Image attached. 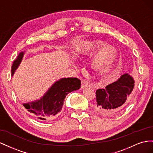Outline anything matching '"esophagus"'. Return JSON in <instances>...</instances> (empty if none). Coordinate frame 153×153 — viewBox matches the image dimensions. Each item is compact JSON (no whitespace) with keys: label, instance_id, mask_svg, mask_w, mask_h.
I'll return each mask as SVG.
<instances>
[{"label":"esophagus","instance_id":"34e87169","mask_svg":"<svg viewBox=\"0 0 153 153\" xmlns=\"http://www.w3.org/2000/svg\"><path fill=\"white\" fill-rule=\"evenodd\" d=\"M91 84L90 82L88 81H86V80H82V83H81V88L83 89L85 88V87L88 86H90Z\"/></svg>","mask_w":153,"mask_h":153}]
</instances>
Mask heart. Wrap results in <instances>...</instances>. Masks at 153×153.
I'll return each instance as SVG.
<instances>
[{"label": "heart", "instance_id": "obj_1", "mask_svg": "<svg viewBox=\"0 0 153 153\" xmlns=\"http://www.w3.org/2000/svg\"><path fill=\"white\" fill-rule=\"evenodd\" d=\"M103 45L104 43L101 41H86L82 43L81 45L79 51L80 53L82 54L88 53V52L99 49V48ZM114 56L115 51L109 45H104L99 49L94 57L92 60L93 67L95 70H97V71H102L104 68H106L108 66V65L111 62Z\"/></svg>", "mask_w": 153, "mask_h": 153}]
</instances>
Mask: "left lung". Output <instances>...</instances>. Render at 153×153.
<instances>
[{
    "mask_svg": "<svg viewBox=\"0 0 153 153\" xmlns=\"http://www.w3.org/2000/svg\"><path fill=\"white\" fill-rule=\"evenodd\" d=\"M134 86L133 77L125 73L104 88L97 90L96 111L107 116L114 115L120 112L128 104Z\"/></svg>",
    "mask_w": 153,
    "mask_h": 153,
    "instance_id": "obj_1",
    "label": "left lung"
}]
</instances>
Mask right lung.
<instances>
[{"instance_id": "obj_1", "label": "right lung", "mask_w": 153, "mask_h": 153, "mask_svg": "<svg viewBox=\"0 0 153 153\" xmlns=\"http://www.w3.org/2000/svg\"><path fill=\"white\" fill-rule=\"evenodd\" d=\"M21 52L13 62L11 75L13 76L23 59ZM81 88V81L76 77L62 78L56 81L40 99L24 103L23 106L38 120L45 121L55 117L62 110L66 95Z\"/></svg>"}]
</instances>
